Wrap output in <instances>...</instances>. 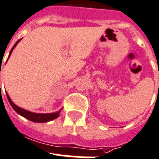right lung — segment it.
<instances>
[{
	"label": "right lung",
	"mask_w": 159,
	"mask_h": 159,
	"mask_svg": "<svg viewBox=\"0 0 159 159\" xmlns=\"http://www.w3.org/2000/svg\"><path fill=\"white\" fill-rule=\"evenodd\" d=\"M20 40H19V41H18V42H17L14 45L13 48L11 49L10 54H9L8 59L10 58V55H11V53H12L13 50L15 49V47L16 46L17 44L19 43ZM6 95H7V99H8L9 102H10V105L12 106L13 109H15V112H16L17 113H19V115L23 116L24 117H25V118H27V119H28V120H30V121H32V122H50V121H52V120L55 119V118H57V117H59V113H60V112H61V110H62V109H59V111H57V112H55V113H33V112H30V111L26 110V109H22V108H20V107L17 106L16 104L13 103V101L10 98V96H9L8 93L7 92H6Z\"/></svg>",
	"instance_id": "obj_1"
}]
</instances>
